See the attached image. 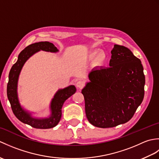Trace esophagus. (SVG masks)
<instances>
[{
    "instance_id": "34e87169",
    "label": "esophagus",
    "mask_w": 159,
    "mask_h": 159,
    "mask_svg": "<svg viewBox=\"0 0 159 159\" xmlns=\"http://www.w3.org/2000/svg\"><path fill=\"white\" fill-rule=\"evenodd\" d=\"M76 87L79 89H82L84 87V82L82 81V80H79L76 83Z\"/></svg>"
}]
</instances>
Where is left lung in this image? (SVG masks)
I'll return each instance as SVG.
<instances>
[{
    "instance_id": "1",
    "label": "left lung",
    "mask_w": 159,
    "mask_h": 159,
    "mask_svg": "<svg viewBox=\"0 0 159 159\" xmlns=\"http://www.w3.org/2000/svg\"><path fill=\"white\" fill-rule=\"evenodd\" d=\"M109 67L93 69L82 89L89 123L112 128L129 121L144 97L145 76L139 59L115 44Z\"/></svg>"
}]
</instances>
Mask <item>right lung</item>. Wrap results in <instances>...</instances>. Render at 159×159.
<instances>
[{"instance_id":"1","label":"right lung","mask_w":159,"mask_h":159,"mask_svg":"<svg viewBox=\"0 0 159 159\" xmlns=\"http://www.w3.org/2000/svg\"><path fill=\"white\" fill-rule=\"evenodd\" d=\"M39 50L57 52L59 50L52 43L48 42H40L32 43L24 49L19 54L18 61L13 64L9 74V81L7 87V98L11 104V107L13 114L18 119L35 128L39 129H47L57 126L61 117V109L64 102L71 96L76 92V87L74 85H70L66 88L59 89L54 96L50 102V111L51 114L49 117L35 118L31 116V114L25 111L20 106L19 102L17 87L18 80L24 64L33 55Z\"/></svg>"}]
</instances>
